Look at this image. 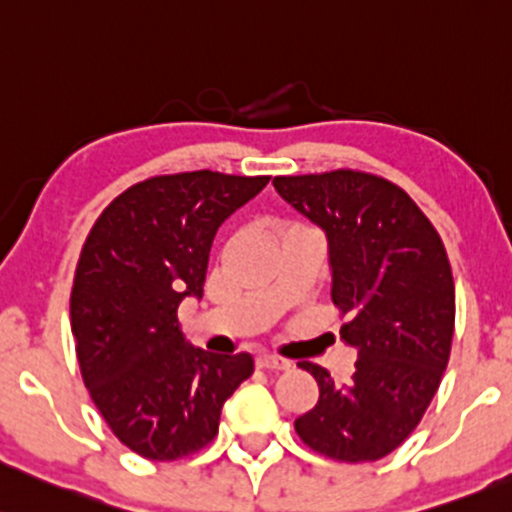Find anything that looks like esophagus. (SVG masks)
Returning a JSON list of instances; mask_svg holds the SVG:
<instances>
[{"mask_svg":"<svg viewBox=\"0 0 512 512\" xmlns=\"http://www.w3.org/2000/svg\"><path fill=\"white\" fill-rule=\"evenodd\" d=\"M257 368H265V370H289L292 363L287 358H279V355H257Z\"/></svg>","mask_w":512,"mask_h":512,"instance_id":"obj_1","label":"esophagus"}]
</instances>
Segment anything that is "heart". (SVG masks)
Segmentation results:
<instances>
[{
    "label": "heart",
    "instance_id": "heart-1",
    "mask_svg": "<svg viewBox=\"0 0 512 512\" xmlns=\"http://www.w3.org/2000/svg\"><path fill=\"white\" fill-rule=\"evenodd\" d=\"M289 230H309V228H306V225H299V223H292V225H287V228H284V233H289Z\"/></svg>",
    "mask_w": 512,
    "mask_h": 512
}]
</instances>
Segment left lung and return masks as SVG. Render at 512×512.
I'll return each mask as SVG.
<instances>
[{"instance_id": "8db88e82", "label": "left lung", "mask_w": 512, "mask_h": 512, "mask_svg": "<svg viewBox=\"0 0 512 512\" xmlns=\"http://www.w3.org/2000/svg\"><path fill=\"white\" fill-rule=\"evenodd\" d=\"M274 188L328 238L331 299L341 338L358 351L351 380L321 365L299 439L333 461L360 464L395 451L437 395L451 355L456 294L437 228L400 186L355 169L274 176Z\"/></svg>"}]
</instances>
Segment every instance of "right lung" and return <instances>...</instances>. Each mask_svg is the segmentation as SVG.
<instances>
[{
  "instance_id": "add662e5",
  "label": "right lung",
  "mask_w": 512,
  "mask_h": 512,
  "mask_svg": "<svg viewBox=\"0 0 512 512\" xmlns=\"http://www.w3.org/2000/svg\"><path fill=\"white\" fill-rule=\"evenodd\" d=\"M270 176L184 171L122 191L85 238L71 292L80 375L107 427L134 454L176 461L218 434L220 410L252 355L188 346L179 304L203 294L225 218Z\"/></svg>"
}]
</instances>
